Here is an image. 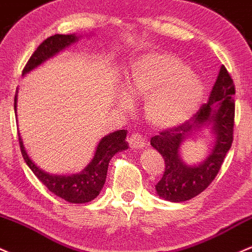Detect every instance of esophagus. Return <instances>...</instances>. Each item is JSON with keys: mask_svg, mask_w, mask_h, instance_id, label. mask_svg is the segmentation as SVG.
Here are the masks:
<instances>
[{"mask_svg": "<svg viewBox=\"0 0 252 252\" xmlns=\"http://www.w3.org/2000/svg\"><path fill=\"white\" fill-rule=\"evenodd\" d=\"M127 141L132 149H141L145 146V139L140 133H132L127 138Z\"/></svg>", "mask_w": 252, "mask_h": 252, "instance_id": "esophagus-1", "label": "esophagus"}]
</instances>
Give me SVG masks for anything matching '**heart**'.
Segmentation results:
<instances>
[{
  "instance_id": "heart-1",
  "label": "heart",
  "mask_w": 252,
  "mask_h": 252,
  "mask_svg": "<svg viewBox=\"0 0 252 252\" xmlns=\"http://www.w3.org/2000/svg\"><path fill=\"white\" fill-rule=\"evenodd\" d=\"M190 69L169 53L152 52L132 62L125 80V93L146 98L145 115L152 126L170 128L194 114L203 97V84ZM120 106L131 101L121 96Z\"/></svg>"
}]
</instances>
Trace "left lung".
Segmentation results:
<instances>
[{
    "mask_svg": "<svg viewBox=\"0 0 252 252\" xmlns=\"http://www.w3.org/2000/svg\"><path fill=\"white\" fill-rule=\"evenodd\" d=\"M234 94L233 80L222 65L207 102L183 124L164 129L151 138V145L162 155L165 166L162 179L156 185L160 197L171 202L187 201L213 182L233 141ZM205 125L214 126L216 144L205 162L189 167L179 159L178 148L191 130Z\"/></svg>",
    "mask_w": 252,
    "mask_h": 252,
    "instance_id": "1",
    "label": "left lung"
}]
</instances>
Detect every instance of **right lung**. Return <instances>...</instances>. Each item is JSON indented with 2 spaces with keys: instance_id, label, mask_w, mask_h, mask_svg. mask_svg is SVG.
I'll return each mask as SVG.
<instances>
[{
  "instance_id": "1",
  "label": "right lung",
  "mask_w": 252,
  "mask_h": 252,
  "mask_svg": "<svg viewBox=\"0 0 252 252\" xmlns=\"http://www.w3.org/2000/svg\"><path fill=\"white\" fill-rule=\"evenodd\" d=\"M76 40H77V36L75 34H55L49 36L33 52V55L31 56L25 65L22 73L25 75L26 72L31 71L42 62L52 57L53 55L63 50L64 47L69 46ZM14 109L16 111V96L14 97ZM126 132V129H120V131L103 137L98 143L95 156L89 163V165L81 174L72 175V176L50 175L39 169L28 157L20 133H18V135L22 157L31 170L33 171V174L40 180V182H42V185L46 186L50 191L64 199L65 201L71 203H86L92 201L100 194L101 189L106 182L107 170H108L111 158L117 152L128 149L127 141L125 140Z\"/></svg>"
}]
</instances>
